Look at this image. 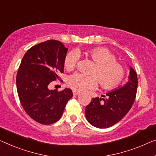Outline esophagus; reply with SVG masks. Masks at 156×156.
<instances>
[{
    "mask_svg": "<svg viewBox=\"0 0 156 156\" xmlns=\"http://www.w3.org/2000/svg\"><path fill=\"white\" fill-rule=\"evenodd\" d=\"M73 95H78V94H80V92L76 91V90H73Z\"/></svg>",
    "mask_w": 156,
    "mask_h": 156,
    "instance_id": "esophagus-1",
    "label": "esophagus"
}]
</instances>
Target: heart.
<instances>
[{
	"mask_svg": "<svg viewBox=\"0 0 156 156\" xmlns=\"http://www.w3.org/2000/svg\"><path fill=\"white\" fill-rule=\"evenodd\" d=\"M87 56L95 64L91 74L86 76L80 73H74L68 78L69 87L76 91L82 92L87 89H94L98 84L102 89L111 90L117 87L124 79L125 71L114 55L105 48H96L88 51ZM78 57L75 52H68L64 59V66L66 70L74 69Z\"/></svg>",
	"mask_w": 156,
	"mask_h": 156,
	"instance_id": "b5f03b06",
	"label": "heart"
}]
</instances>
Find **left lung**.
Segmentation results:
<instances>
[{
	"label": "left lung",
	"mask_w": 156,
	"mask_h": 156,
	"mask_svg": "<svg viewBox=\"0 0 156 156\" xmlns=\"http://www.w3.org/2000/svg\"><path fill=\"white\" fill-rule=\"evenodd\" d=\"M138 80L135 71L130 66L128 82L122 87L92 98L85 108L86 119L94 127L108 128L122 120L135 100Z\"/></svg>",
	"instance_id": "8db88e82"
}]
</instances>
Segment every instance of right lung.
Masks as SVG:
<instances>
[{"mask_svg": "<svg viewBox=\"0 0 156 156\" xmlns=\"http://www.w3.org/2000/svg\"><path fill=\"white\" fill-rule=\"evenodd\" d=\"M67 51L60 41L49 40L31 47L21 62L16 78L19 98L27 114L41 124L58 121L73 97L69 88L60 92L48 89L59 79L58 73L64 72Z\"/></svg>", "mask_w": 156, "mask_h": 156, "instance_id": "obj_1", "label": "right lung"}]
</instances>
